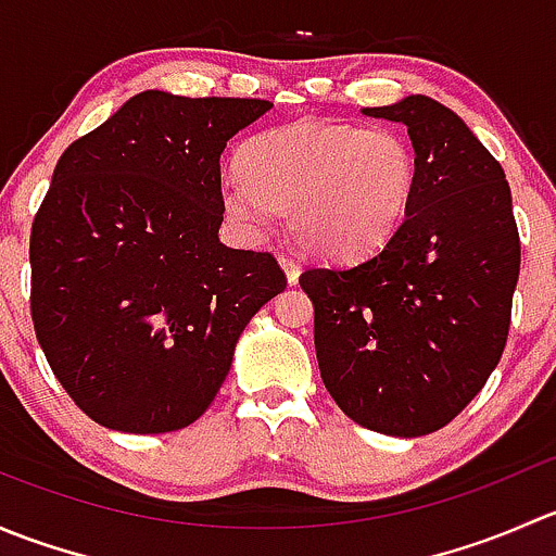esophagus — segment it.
Wrapping results in <instances>:
<instances>
[{
	"label": "esophagus",
	"instance_id": "1",
	"mask_svg": "<svg viewBox=\"0 0 556 556\" xmlns=\"http://www.w3.org/2000/svg\"><path fill=\"white\" fill-rule=\"evenodd\" d=\"M279 266H282L285 277H288L290 285L299 282V277H301V263L299 261H293L290 255H279Z\"/></svg>",
	"mask_w": 556,
	"mask_h": 556
}]
</instances>
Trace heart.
Segmentation results:
<instances>
[{
	"instance_id": "1",
	"label": "heart",
	"mask_w": 556,
	"mask_h": 556,
	"mask_svg": "<svg viewBox=\"0 0 556 556\" xmlns=\"http://www.w3.org/2000/svg\"><path fill=\"white\" fill-rule=\"evenodd\" d=\"M417 182V153L395 128L295 121L247 139L239 174L223 179L220 201L247 233H261L274 212L288 210L304 250L352 261L401 228Z\"/></svg>"
}]
</instances>
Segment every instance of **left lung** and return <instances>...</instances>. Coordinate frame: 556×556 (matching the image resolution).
<instances>
[{"instance_id":"obj_1","label":"left lung","mask_w":556,"mask_h":556,"mask_svg":"<svg viewBox=\"0 0 556 556\" xmlns=\"http://www.w3.org/2000/svg\"><path fill=\"white\" fill-rule=\"evenodd\" d=\"M363 115L408 128L412 210L382 250L299 282L330 397L363 428L417 439L450 425L501 363L519 231L506 172L450 106L414 93Z\"/></svg>"}]
</instances>
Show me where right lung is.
<instances>
[{
  "label": "right lung",
  "instance_id": "right-lung-1",
  "mask_svg": "<svg viewBox=\"0 0 556 556\" xmlns=\"http://www.w3.org/2000/svg\"><path fill=\"white\" fill-rule=\"evenodd\" d=\"M263 99L142 91L64 150L31 226V319L55 379L110 430L188 428L288 279L220 242V155Z\"/></svg>",
  "mask_w": 556,
  "mask_h": 556
}]
</instances>
